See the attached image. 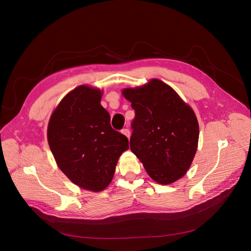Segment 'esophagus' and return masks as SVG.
Returning a JSON list of instances; mask_svg holds the SVG:
<instances>
[{
  "label": "esophagus",
  "instance_id": "esophagus-1",
  "mask_svg": "<svg viewBox=\"0 0 251 251\" xmlns=\"http://www.w3.org/2000/svg\"><path fill=\"white\" fill-rule=\"evenodd\" d=\"M121 133H122L123 135H125L128 139L130 138V131H129V129H126V128H125V129H123V130L121 131Z\"/></svg>",
  "mask_w": 251,
  "mask_h": 251
}]
</instances>
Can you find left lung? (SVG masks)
Returning a JSON list of instances; mask_svg holds the SVG:
<instances>
[{
	"label": "left lung",
	"mask_w": 251,
	"mask_h": 251,
	"mask_svg": "<svg viewBox=\"0 0 251 251\" xmlns=\"http://www.w3.org/2000/svg\"><path fill=\"white\" fill-rule=\"evenodd\" d=\"M122 95L136 115L131 151L156 183L166 186L180 180L190 169L199 144V122L192 107L157 78L124 88Z\"/></svg>",
	"instance_id": "8db88e82"
}]
</instances>
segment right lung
Listing matches in <instances>:
<instances>
[{
  "label": "right lung",
  "mask_w": 251,
  "mask_h": 251,
  "mask_svg": "<svg viewBox=\"0 0 251 251\" xmlns=\"http://www.w3.org/2000/svg\"><path fill=\"white\" fill-rule=\"evenodd\" d=\"M103 90L79 85L52 111L48 142L57 167L80 189L99 193L112 182L128 139L112 129L110 115L100 104Z\"/></svg>",
  "instance_id": "1"
}]
</instances>
